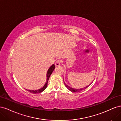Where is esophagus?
<instances>
[{
	"instance_id": "1",
	"label": "esophagus",
	"mask_w": 121,
	"mask_h": 121,
	"mask_svg": "<svg viewBox=\"0 0 121 121\" xmlns=\"http://www.w3.org/2000/svg\"><path fill=\"white\" fill-rule=\"evenodd\" d=\"M60 65V60H57V61L56 62V63H55V65H56V67H59Z\"/></svg>"
}]
</instances>
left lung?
Instances as JSON below:
<instances>
[{
	"label": "left lung",
	"instance_id": "left-lung-1",
	"mask_svg": "<svg viewBox=\"0 0 121 121\" xmlns=\"http://www.w3.org/2000/svg\"><path fill=\"white\" fill-rule=\"evenodd\" d=\"M64 83H65V82H64ZM92 83H91V84H90L89 85H88V86H86V87H84V88H80V89H75V88H73L69 87V86H68V85H66V84H65V87H66L69 91H71V92H80V91H81L82 90H84V89H85L86 88H87V87H88L91 85V84H92Z\"/></svg>",
	"mask_w": 121,
	"mask_h": 121
}]
</instances>
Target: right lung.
<instances>
[{
  "label": "right lung",
  "mask_w": 121,
  "mask_h": 121,
  "mask_svg": "<svg viewBox=\"0 0 121 121\" xmlns=\"http://www.w3.org/2000/svg\"><path fill=\"white\" fill-rule=\"evenodd\" d=\"M55 69V65L54 64H53L52 65H51V66L50 67V68L48 69V71H47V74H46V77H47V79H46V83L45 84H44V85L43 86V87L41 88H40L38 90H28V89H26L27 91H28L29 92H30L32 93H41L42 92V91H43L46 88V87L47 86V83H48V80L49 79V77L50 75H52V72L54 71V69Z\"/></svg>",
  "instance_id": "1"
}]
</instances>
